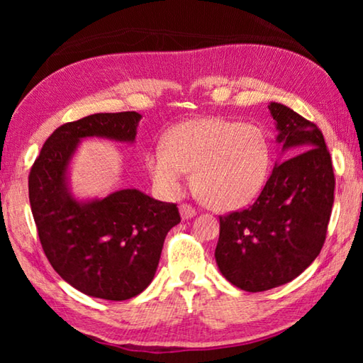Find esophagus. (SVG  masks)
I'll use <instances>...</instances> for the list:
<instances>
[{"label": "esophagus", "instance_id": "1", "mask_svg": "<svg viewBox=\"0 0 363 363\" xmlns=\"http://www.w3.org/2000/svg\"><path fill=\"white\" fill-rule=\"evenodd\" d=\"M179 213H181V218L186 220V219H192L195 214H196V210L194 206L190 205H181L179 206Z\"/></svg>", "mask_w": 363, "mask_h": 363}]
</instances>
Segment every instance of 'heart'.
I'll return each mask as SVG.
<instances>
[{
	"label": "heart",
	"mask_w": 363,
	"mask_h": 363,
	"mask_svg": "<svg viewBox=\"0 0 363 363\" xmlns=\"http://www.w3.org/2000/svg\"><path fill=\"white\" fill-rule=\"evenodd\" d=\"M164 147L147 153L153 186L179 196L187 171L196 195L214 210L232 211L259 196L269 179L270 144L259 126L225 118L182 121L164 134Z\"/></svg>",
	"instance_id": "1"
}]
</instances>
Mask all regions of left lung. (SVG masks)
I'll return each mask as SVG.
<instances>
[{"label":"left lung","instance_id":"8db88e82","mask_svg":"<svg viewBox=\"0 0 363 363\" xmlns=\"http://www.w3.org/2000/svg\"><path fill=\"white\" fill-rule=\"evenodd\" d=\"M269 110L280 155L287 160L275 163L248 210L219 218L214 251L225 280L251 293L285 285L314 262L335 200L333 167L322 131L284 104L270 102Z\"/></svg>","mask_w":363,"mask_h":363}]
</instances>
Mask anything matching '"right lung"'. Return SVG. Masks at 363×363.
<instances>
[{"mask_svg":"<svg viewBox=\"0 0 363 363\" xmlns=\"http://www.w3.org/2000/svg\"><path fill=\"white\" fill-rule=\"evenodd\" d=\"M138 112L94 113L57 128L28 176V196L41 247L54 270L88 296L125 301L155 277L163 242L181 223L174 203L138 189L78 199L70 187L73 157L83 139L134 144Z\"/></svg>","mask_w":363,"mask_h":363,"instance_id":"right-lung-1","label":"right lung"}]
</instances>
